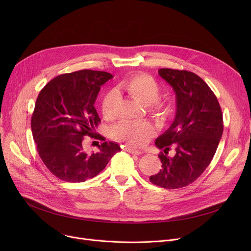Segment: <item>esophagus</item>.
<instances>
[{
	"instance_id": "1",
	"label": "esophagus",
	"mask_w": 251,
	"mask_h": 251,
	"mask_svg": "<svg viewBox=\"0 0 251 251\" xmlns=\"http://www.w3.org/2000/svg\"><path fill=\"white\" fill-rule=\"evenodd\" d=\"M125 151H128L129 153H133V154H141V151H138V150H135V149H133V148H130V147H127L126 149H125Z\"/></svg>"
}]
</instances>
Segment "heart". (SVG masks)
Wrapping results in <instances>:
<instances>
[{
  "label": "heart",
  "mask_w": 251,
  "mask_h": 251,
  "mask_svg": "<svg viewBox=\"0 0 251 251\" xmlns=\"http://www.w3.org/2000/svg\"><path fill=\"white\" fill-rule=\"evenodd\" d=\"M119 88L125 92L143 105L149 107V112L156 119L165 118L170 112V105L159 100L161 87L155 79L151 75L139 73L128 77L120 82ZM117 94L115 90H111L104 95L101 101V113L104 119L112 120L116 115ZM155 133L154 128L148 122L132 123L124 122L115 127L113 135L115 139L124 141L131 147L141 148L153 137Z\"/></svg>",
  "instance_id": "obj_1"
}]
</instances>
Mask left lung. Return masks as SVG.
I'll return each mask as SVG.
<instances>
[{
    "mask_svg": "<svg viewBox=\"0 0 251 251\" xmlns=\"http://www.w3.org/2000/svg\"><path fill=\"white\" fill-rule=\"evenodd\" d=\"M159 75L173 87L177 111L172 125L155 139L164 152L160 172L150 177L166 189L185 187L199 178L212 162L223 134V114L217 97L202 79L186 70L163 68ZM176 147L173 158L169 146Z\"/></svg>",
    "mask_w": 251,
    "mask_h": 251,
    "instance_id": "left-lung-1",
    "label": "left lung"
}]
</instances>
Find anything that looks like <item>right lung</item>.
I'll use <instances>...</instances> for the list:
<instances>
[{
    "instance_id": "1",
    "label": "right lung",
    "mask_w": 251,
    "mask_h": 251,
    "mask_svg": "<svg viewBox=\"0 0 251 251\" xmlns=\"http://www.w3.org/2000/svg\"><path fill=\"white\" fill-rule=\"evenodd\" d=\"M113 75L80 70L55 77L41 90L31 117L37 152L46 167L66 182H84L99 175L119 144L103 141L99 151H84V136L97 137L100 119L95 102L100 86Z\"/></svg>"
}]
</instances>
